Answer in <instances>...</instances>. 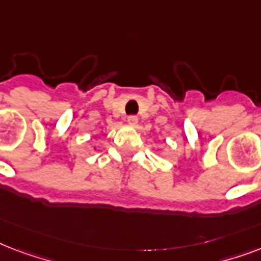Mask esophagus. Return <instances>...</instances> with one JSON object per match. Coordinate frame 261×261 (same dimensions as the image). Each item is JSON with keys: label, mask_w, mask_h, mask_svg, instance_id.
I'll return each instance as SVG.
<instances>
[{"label": "esophagus", "mask_w": 261, "mask_h": 261, "mask_svg": "<svg viewBox=\"0 0 261 261\" xmlns=\"http://www.w3.org/2000/svg\"><path fill=\"white\" fill-rule=\"evenodd\" d=\"M127 123H128L130 126H137V123H138V118H137L135 115H130V116L127 118Z\"/></svg>", "instance_id": "obj_1"}]
</instances>
